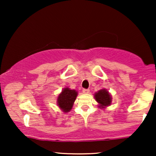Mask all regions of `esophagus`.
<instances>
[{
    "label": "esophagus",
    "mask_w": 156,
    "mask_h": 156,
    "mask_svg": "<svg viewBox=\"0 0 156 156\" xmlns=\"http://www.w3.org/2000/svg\"><path fill=\"white\" fill-rule=\"evenodd\" d=\"M89 92H90V91H89V89H83V92L84 93V94H89Z\"/></svg>",
    "instance_id": "1"
}]
</instances>
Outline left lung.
I'll list each match as a JSON object with an SVG mask.
<instances>
[{
    "label": "left lung",
    "instance_id": "left-lung-1",
    "mask_svg": "<svg viewBox=\"0 0 156 156\" xmlns=\"http://www.w3.org/2000/svg\"><path fill=\"white\" fill-rule=\"evenodd\" d=\"M94 97L95 101L98 103V107L100 108H105L112 104V97L107 89H101L94 93Z\"/></svg>",
    "mask_w": 156,
    "mask_h": 156
}]
</instances>
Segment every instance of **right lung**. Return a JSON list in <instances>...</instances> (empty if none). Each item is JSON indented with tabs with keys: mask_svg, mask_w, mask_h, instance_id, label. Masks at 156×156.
<instances>
[{
	"mask_svg": "<svg viewBox=\"0 0 156 156\" xmlns=\"http://www.w3.org/2000/svg\"><path fill=\"white\" fill-rule=\"evenodd\" d=\"M77 96L78 92L76 90L68 87L64 88L57 98V105L63 112H69L73 108Z\"/></svg>",
	"mask_w": 156,
	"mask_h": 156,
	"instance_id": "right-lung-1",
	"label": "right lung"
}]
</instances>
